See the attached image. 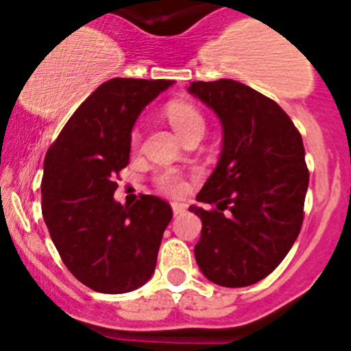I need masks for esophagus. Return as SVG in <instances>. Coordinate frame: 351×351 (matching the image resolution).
<instances>
[{"label": "esophagus", "instance_id": "34e87169", "mask_svg": "<svg viewBox=\"0 0 351 351\" xmlns=\"http://www.w3.org/2000/svg\"><path fill=\"white\" fill-rule=\"evenodd\" d=\"M171 208H173V214L180 215V214H182V212H185L186 205L185 204H178V202H173Z\"/></svg>", "mask_w": 351, "mask_h": 351}]
</instances>
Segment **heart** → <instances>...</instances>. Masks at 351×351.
Wrapping results in <instances>:
<instances>
[{"label": "heart", "instance_id": "1", "mask_svg": "<svg viewBox=\"0 0 351 351\" xmlns=\"http://www.w3.org/2000/svg\"><path fill=\"white\" fill-rule=\"evenodd\" d=\"M166 117H168V122L171 123V127L178 132V136L182 139L189 137L190 134H204L205 117L190 101H169L168 107H166ZM137 143H139V130L134 129L132 134H130V144L137 146ZM154 183L158 186V190H161L162 193H168V195H182L186 190V180L178 171H175V169H165V171H161L156 176Z\"/></svg>", "mask_w": 351, "mask_h": 351}]
</instances>
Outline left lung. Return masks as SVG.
<instances>
[{
	"mask_svg": "<svg viewBox=\"0 0 351 351\" xmlns=\"http://www.w3.org/2000/svg\"><path fill=\"white\" fill-rule=\"evenodd\" d=\"M189 91L224 130L217 168L197 195L212 208L192 207L202 219L195 260L214 284L253 285L282 263L302 228V137L277 101L238 81H193Z\"/></svg>",
	"mask_w": 351,
	"mask_h": 351,
	"instance_id": "1",
	"label": "left lung"
}]
</instances>
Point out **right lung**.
<instances>
[{
	"label": "right lung",
	"mask_w": 351,
	"mask_h": 351,
	"mask_svg": "<svg viewBox=\"0 0 351 351\" xmlns=\"http://www.w3.org/2000/svg\"><path fill=\"white\" fill-rule=\"evenodd\" d=\"M171 83L113 77L100 84L45 154L40 190L49 234L67 270L97 292L136 290L156 268L171 207L154 195L127 207L113 193L129 165L134 122Z\"/></svg>",
	"instance_id": "obj_1"
}]
</instances>
